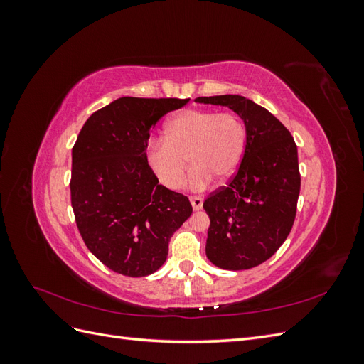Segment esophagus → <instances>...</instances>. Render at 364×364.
I'll return each mask as SVG.
<instances>
[{
    "instance_id": "obj_1",
    "label": "esophagus",
    "mask_w": 364,
    "mask_h": 364,
    "mask_svg": "<svg viewBox=\"0 0 364 364\" xmlns=\"http://www.w3.org/2000/svg\"><path fill=\"white\" fill-rule=\"evenodd\" d=\"M190 202H191V205H193L194 209H200L202 205H203V199H202L200 196H191V197H190Z\"/></svg>"
}]
</instances>
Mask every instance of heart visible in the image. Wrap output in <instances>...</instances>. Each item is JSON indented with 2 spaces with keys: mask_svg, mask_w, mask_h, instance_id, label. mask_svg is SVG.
<instances>
[{
  "mask_svg": "<svg viewBox=\"0 0 364 364\" xmlns=\"http://www.w3.org/2000/svg\"><path fill=\"white\" fill-rule=\"evenodd\" d=\"M165 141L153 138L146 147L150 170L168 188H179L188 162L190 183L203 188L211 179L226 182L245 158L247 129L234 112L185 109L165 124Z\"/></svg>",
  "mask_w": 364,
  "mask_h": 364,
  "instance_id": "b5f03b06",
  "label": "heart"
}]
</instances>
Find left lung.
Instances as JSON below:
<instances>
[{
	"label": "left lung",
	"instance_id": "8db88e82",
	"mask_svg": "<svg viewBox=\"0 0 364 364\" xmlns=\"http://www.w3.org/2000/svg\"><path fill=\"white\" fill-rule=\"evenodd\" d=\"M228 106L247 129L245 158L237 173L206 197V257L226 270H246L267 261L294 223L301 173L296 142L266 107L241 95L196 98Z\"/></svg>",
	"mask_w": 364,
	"mask_h": 364
}]
</instances>
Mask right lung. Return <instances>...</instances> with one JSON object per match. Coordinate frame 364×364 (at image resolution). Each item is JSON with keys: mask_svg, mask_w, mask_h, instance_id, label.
<instances>
[{"mask_svg": "<svg viewBox=\"0 0 364 364\" xmlns=\"http://www.w3.org/2000/svg\"><path fill=\"white\" fill-rule=\"evenodd\" d=\"M188 98L121 97L94 112L73 147L71 205L86 247L124 277H147L193 213L149 167L150 129Z\"/></svg>", "mask_w": 364, "mask_h": 364, "instance_id": "1", "label": "right lung"}]
</instances>
